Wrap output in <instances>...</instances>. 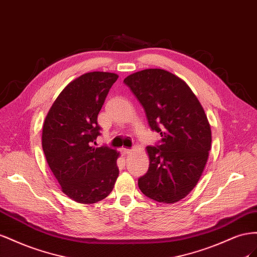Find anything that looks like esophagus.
Returning <instances> with one entry per match:
<instances>
[{
	"mask_svg": "<svg viewBox=\"0 0 257 257\" xmlns=\"http://www.w3.org/2000/svg\"><path fill=\"white\" fill-rule=\"evenodd\" d=\"M120 152L123 154V155H128V154H130L131 153V150H129V149H124V148H122L121 150H120Z\"/></svg>",
	"mask_w": 257,
	"mask_h": 257,
	"instance_id": "esophagus-1",
	"label": "esophagus"
}]
</instances>
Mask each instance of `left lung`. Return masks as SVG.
Wrapping results in <instances>:
<instances>
[{"label":"left lung","instance_id":"left-lung-1","mask_svg":"<svg viewBox=\"0 0 257 257\" xmlns=\"http://www.w3.org/2000/svg\"><path fill=\"white\" fill-rule=\"evenodd\" d=\"M142 104L160 144L148 146L149 171L139 179L153 200L178 202L197 185L211 150V127L195 93L184 80L163 69H146L123 79Z\"/></svg>","mask_w":257,"mask_h":257}]
</instances>
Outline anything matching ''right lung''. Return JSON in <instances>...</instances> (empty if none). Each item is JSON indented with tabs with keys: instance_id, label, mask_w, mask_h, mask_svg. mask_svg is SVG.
<instances>
[{
	"instance_id": "1",
	"label": "right lung",
	"mask_w": 257,
	"mask_h": 257,
	"mask_svg": "<svg viewBox=\"0 0 257 257\" xmlns=\"http://www.w3.org/2000/svg\"><path fill=\"white\" fill-rule=\"evenodd\" d=\"M118 75L89 72L65 86L43 123L42 148L61 190L78 203H94L109 195L118 178L119 153L94 148L97 118Z\"/></svg>"
}]
</instances>
